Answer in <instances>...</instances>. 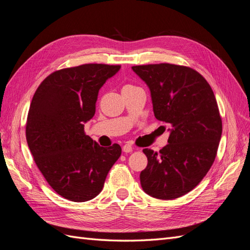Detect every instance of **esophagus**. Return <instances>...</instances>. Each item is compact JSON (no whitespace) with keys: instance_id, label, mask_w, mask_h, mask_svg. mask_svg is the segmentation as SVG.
Masks as SVG:
<instances>
[{"instance_id":"obj_1","label":"esophagus","mask_w":250,"mask_h":250,"mask_svg":"<svg viewBox=\"0 0 250 250\" xmlns=\"http://www.w3.org/2000/svg\"><path fill=\"white\" fill-rule=\"evenodd\" d=\"M123 151L125 153H129L132 151V146L129 145V144H126V145L123 146Z\"/></svg>"}]
</instances>
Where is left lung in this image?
I'll use <instances>...</instances> for the list:
<instances>
[{"instance_id":"obj_1","label":"left lung","mask_w":250,"mask_h":250,"mask_svg":"<svg viewBox=\"0 0 250 250\" xmlns=\"http://www.w3.org/2000/svg\"><path fill=\"white\" fill-rule=\"evenodd\" d=\"M147 83L154 116L171 126L168 145L160 152L144 149L148 165L141 172L143 190L171 200L197 187L210 169L222 133V120L208 82L190 66L134 65Z\"/></svg>"}]
</instances>
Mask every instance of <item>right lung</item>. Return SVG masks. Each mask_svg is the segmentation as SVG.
<instances>
[{"instance_id": "1", "label": "right lung", "mask_w": 250, "mask_h": 250, "mask_svg": "<svg viewBox=\"0 0 250 250\" xmlns=\"http://www.w3.org/2000/svg\"><path fill=\"white\" fill-rule=\"evenodd\" d=\"M121 65L86 63L53 72L30 104L26 139L37 168L62 197L84 202L99 194L122 152L104 148L84 131L96 112L99 89Z\"/></svg>"}]
</instances>
